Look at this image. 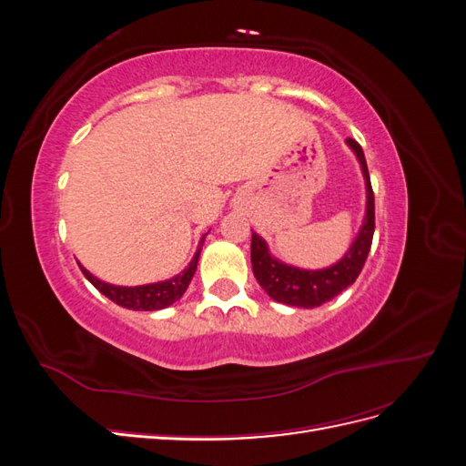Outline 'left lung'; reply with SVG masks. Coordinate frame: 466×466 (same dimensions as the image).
I'll return each instance as SVG.
<instances>
[{"label": "left lung", "mask_w": 466, "mask_h": 466, "mask_svg": "<svg viewBox=\"0 0 466 466\" xmlns=\"http://www.w3.org/2000/svg\"><path fill=\"white\" fill-rule=\"evenodd\" d=\"M346 144L354 149V153L360 159L363 178H365V188H368V209H365L363 228L342 260H338L330 268H324V270H299V268H293L279 260H274L270 257V252H268L266 243L257 233H252V241H250L252 272H255V278L258 279L262 289L278 303L305 307V309L327 303L332 298H336L338 293H342L348 286L354 284L365 260H368L371 241H373V231H375V196H373L368 163H365L361 146L351 137L346 139Z\"/></svg>", "instance_id": "8db88e82"}]
</instances>
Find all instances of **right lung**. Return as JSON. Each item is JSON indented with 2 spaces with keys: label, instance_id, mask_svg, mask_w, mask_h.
<instances>
[{
  "label": "right lung",
  "instance_id": "add662e5",
  "mask_svg": "<svg viewBox=\"0 0 466 466\" xmlns=\"http://www.w3.org/2000/svg\"><path fill=\"white\" fill-rule=\"evenodd\" d=\"M204 237L200 241L198 252H196L194 258L190 260L187 270L178 274V276H175V278H171V279L157 281V284H147V286H137V288L112 286V284H105V281H101V279H96L83 266H79V268H81L83 276H86L98 291L106 295V298L112 303H116V305L126 307V309H134V311H157V309H165L168 305H173L175 301H178L182 298V293L187 291L190 279L196 272V266H198L200 250H202V245H204Z\"/></svg>",
  "mask_w": 466,
  "mask_h": 466
}]
</instances>
